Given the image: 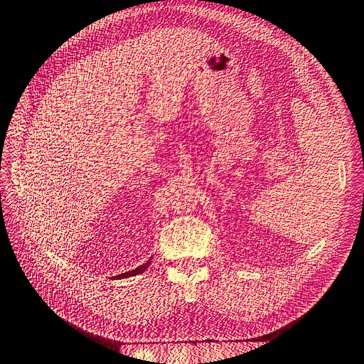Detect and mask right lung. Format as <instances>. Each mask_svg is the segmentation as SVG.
Here are the masks:
<instances>
[{
    "label": "right lung",
    "instance_id": "1",
    "mask_svg": "<svg viewBox=\"0 0 364 364\" xmlns=\"http://www.w3.org/2000/svg\"><path fill=\"white\" fill-rule=\"evenodd\" d=\"M150 262H151V258H149V261L147 262H144L142 264V266H139V267H136V269H134V270H130V272H127V273H121V274H118V277H115V278H129V277H135V274H139V273H142L144 272L149 266H150Z\"/></svg>",
    "mask_w": 364,
    "mask_h": 364
}]
</instances>
